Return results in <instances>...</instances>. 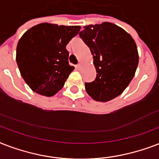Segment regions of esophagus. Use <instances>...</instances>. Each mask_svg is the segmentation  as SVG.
Wrapping results in <instances>:
<instances>
[{"label": "esophagus", "instance_id": "34e87169", "mask_svg": "<svg viewBox=\"0 0 159 159\" xmlns=\"http://www.w3.org/2000/svg\"><path fill=\"white\" fill-rule=\"evenodd\" d=\"M76 67H77V69H81V67H82V65L80 64V63H78V64L76 65Z\"/></svg>", "mask_w": 159, "mask_h": 159}]
</instances>
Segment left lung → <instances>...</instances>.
Segmentation results:
<instances>
[{
	"mask_svg": "<svg viewBox=\"0 0 159 159\" xmlns=\"http://www.w3.org/2000/svg\"><path fill=\"white\" fill-rule=\"evenodd\" d=\"M79 36L89 47L97 70L94 81L85 83L87 94L102 102L120 96L138 67L134 40L123 29L109 22L84 26Z\"/></svg>",
	"mask_w": 159,
	"mask_h": 159,
	"instance_id": "8db88e82",
	"label": "left lung"
}]
</instances>
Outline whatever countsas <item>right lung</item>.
<instances>
[{"label": "right lung", "instance_id": "1", "mask_svg": "<svg viewBox=\"0 0 159 159\" xmlns=\"http://www.w3.org/2000/svg\"><path fill=\"white\" fill-rule=\"evenodd\" d=\"M80 26L39 24L19 40L16 62L28 86L39 94L51 97L62 89L74 67L68 62L66 46Z\"/></svg>", "mask_w": 159, "mask_h": 159}]
</instances>
